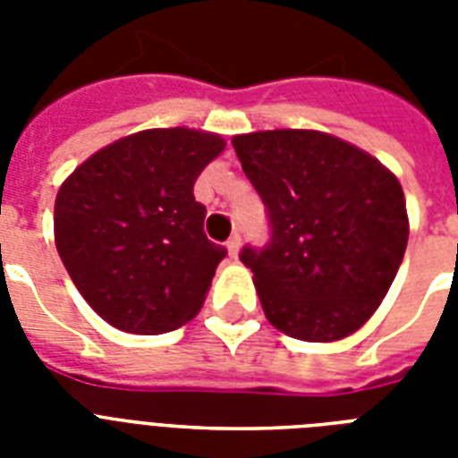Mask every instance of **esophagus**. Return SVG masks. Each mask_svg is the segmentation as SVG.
<instances>
[{
    "label": "esophagus",
    "instance_id": "esophagus-1",
    "mask_svg": "<svg viewBox=\"0 0 458 458\" xmlns=\"http://www.w3.org/2000/svg\"><path fill=\"white\" fill-rule=\"evenodd\" d=\"M240 244H242V237L235 233V235L228 240V251H230V257H233V259H237V254H240Z\"/></svg>",
    "mask_w": 458,
    "mask_h": 458
}]
</instances>
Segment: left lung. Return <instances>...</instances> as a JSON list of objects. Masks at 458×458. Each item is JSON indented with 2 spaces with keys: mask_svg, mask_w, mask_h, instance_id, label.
<instances>
[{
  "mask_svg": "<svg viewBox=\"0 0 458 458\" xmlns=\"http://www.w3.org/2000/svg\"><path fill=\"white\" fill-rule=\"evenodd\" d=\"M268 216L264 247H242L266 318L304 342L347 337L390 290L409 240L399 180L377 158L318 131L233 138Z\"/></svg>",
  "mask_w": 458,
  "mask_h": 458,
  "instance_id": "left-lung-1",
  "label": "left lung"
}]
</instances>
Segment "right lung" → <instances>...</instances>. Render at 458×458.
<instances>
[{"instance_id":"add662e5","label":"right lung","mask_w":458,"mask_h":458,"mask_svg":"<svg viewBox=\"0 0 458 458\" xmlns=\"http://www.w3.org/2000/svg\"><path fill=\"white\" fill-rule=\"evenodd\" d=\"M211 132L158 128L104 147L78 165L54 204L68 276L123 333L161 335L204 304L225 247L204 233L199 173L223 152Z\"/></svg>"}]
</instances>
